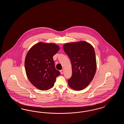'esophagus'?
Masks as SVG:
<instances>
[{
    "label": "esophagus",
    "mask_w": 124,
    "mask_h": 124,
    "mask_svg": "<svg viewBox=\"0 0 124 124\" xmlns=\"http://www.w3.org/2000/svg\"><path fill=\"white\" fill-rule=\"evenodd\" d=\"M60 71V73H61V74H63L64 73V70H61V71Z\"/></svg>",
    "instance_id": "1"
}]
</instances>
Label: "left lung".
Masks as SVG:
<instances>
[{
    "label": "left lung",
    "instance_id": "1",
    "mask_svg": "<svg viewBox=\"0 0 124 124\" xmlns=\"http://www.w3.org/2000/svg\"><path fill=\"white\" fill-rule=\"evenodd\" d=\"M65 53L71 60L72 76L69 79V86L74 90L86 88L94 77L97 63L94 49L88 42L84 41L65 43Z\"/></svg>",
    "mask_w": 124,
    "mask_h": 124
}]
</instances>
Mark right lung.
Instances as JSON below:
<instances>
[{"mask_svg": "<svg viewBox=\"0 0 124 124\" xmlns=\"http://www.w3.org/2000/svg\"><path fill=\"white\" fill-rule=\"evenodd\" d=\"M59 50L55 44L40 42L28 52L24 61L25 72L30 82L37 88L42 91L51 88L60 75L53 59Z\"/></svg>", "mask_w": 124, "mask_h": 124, "instance_id": "right-lung-1", "label": "right lung"}]
</instances>
